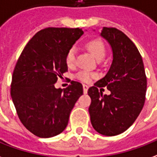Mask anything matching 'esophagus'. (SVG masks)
<instances>
[{
    "mask_svg": "<svg viewBox=\"0 0 157 157\" xmlns=\"http://www.w3.org/2000/svg\"><path fill=\"white\" fill-rule=\"evenodd\" d=\"M83 93H84V94H87V92H88V90H89V86H88V85H86V84H83Z\"/></svg>",
    "mask_w": 157,
    "mask_h": 157,
    "instance_id": "esophagus-1",
    "label": "esophagus"
}]
</instances>
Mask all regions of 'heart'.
<instances>
[{"label":"heart","instance_id":"b5f03b06","mask_svg":"<svg viewBox=\"0 0 157 157\" xmlns=\"http://www.w3.org/2000/svg\"><path fill=\"white\" fill-rule=\"evenodd\" d=\"M86 48L92 53L93 56L95 57L98 60L104 58L105 54V46L104 42L99 37H94L89 40L86 42ZM75 56H76V48L74 47H72L68 49L67 54L65 56V62L68 67H72L75 63ZM95 76V74L87 70H80L75 74L76 78L84 83L90 82L91 79Z\"/></svg>","mask_w":157,"mask_h":157}]
</instances>
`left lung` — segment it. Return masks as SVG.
I'll list each match as a JSON object with an SVG mask.
<instances>
[{"label": "left lung", "mask_w": 157, "mask_h": 157, "mask_svg": "<svg viewBox=\"0 0 157 157\" xmlns=\"http://www.w3.org/2000/svg\"><path fill=\"white\" fill-rule=\"evenodd\" d=\"M100 35L110 44L113 61L105 77L88 90L90 121L101 135L114 136L136 120L146 100V80L141 55L134 42L117 28L104 27ZM106 86L109 96L103 95Z\"/></svg>", "instance_id": "8db88e82"}]
</instances>
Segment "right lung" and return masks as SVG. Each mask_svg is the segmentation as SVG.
<instances>
[{
    "instance_id": "right-lung-1",
    "label": "right lung",
    "mask_w": 157,
    "mask_h": 157,
    "mask_svg": "<svg viewBox=\"0 0 157 157\" xmlns=\"http://www.w3.org/2000/svg\"><path fill=\"white\" fill-rule=\"evenodd\" d=\"M83 33L80 28L42 29L27 42L16 63L11 99L21 122L36 136L62 133L83 94V85L77 81H71L63 90L54 87L58 78L67 71V52Z\"/></svg>"
}]
</instances>
